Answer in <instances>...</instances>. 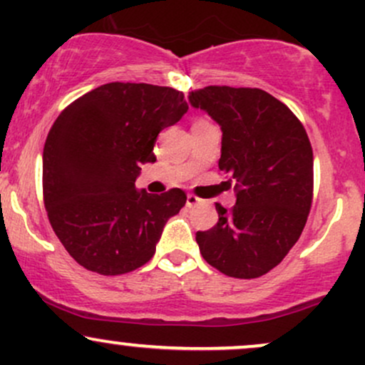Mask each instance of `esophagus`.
Returning a JSON list of instances; mask_svg holds the SVG:
<instances>
[{"mask_svg": "<svg viewBox=\"0 0 365 365\" xmlns=\"http://www.w3.org/2000/svg\"><path fill=\"white\" fill-rule=\"evenodd\" d=\"M204 200L200 199V197H197L194 194H188L187 195V207H194V206H199V204H202Z\"/></svg>", "mask_w": 365, "mask_h": 365, "instance_id": "1", "label": "esophagus"}]
</instances>
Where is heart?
<instances>
[{
    "mask_svg": "<svg viewBox=\"0 0 365 365\" xmlns=\"http://www.w3.org/2000/svg\"><path fill=\"white\" fill-rule=\"evenodd\" d=\"M204 121H207V120H204V118H199V120H197V121H195V123H194V125H197V123H204Z\"/></svg>",
    "mask_w": 365,
    "mask_h": 365,
    "instance_id": "b5f03b06",
    "label": "heart"
}]
</instances>
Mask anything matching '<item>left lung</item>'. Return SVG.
Masks as SVG:
<instances>
[{
  "instance_id": "left-lung-1",
  "label": "left lung",
  "mask_w": 365,
  "mask_h": 365,
  "mask_svg": "<svg viewBox=\"0 0 365 365\" xmlns=\"http://www.w3.org/2000/svg\"><path fill=\"white\" fill-rule=\"evenodd\" d=\"M188 101L223 130L220 171L237 204L216 202L220 220L195 240L207 264L232 278L269 273L297 244L314 197L311 140L287 104L262 89L209 86Z\"/></svg>"
}]
</instances>
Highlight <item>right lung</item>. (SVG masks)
Listing matches in <instances>:
<instances>
[{"mask_svg":"<svg viewBox=\"0 0 365 365\" xmlns=\"http://www.w3.org/2000/svg\"><path fill=\"white\" fill-rule=\"evenodd\" d=\"M183 92L153 83L111 82L60 113L43 153L46 212L63 247L104 276L139 269L163 228L185 206L182 188L135 190L140 165L154 163L163 128L185 115Z\"/></svg>","mask_w":365,"mask_h":365,"instance_id":"obj_1","label":"right lung"}]
</instances>
